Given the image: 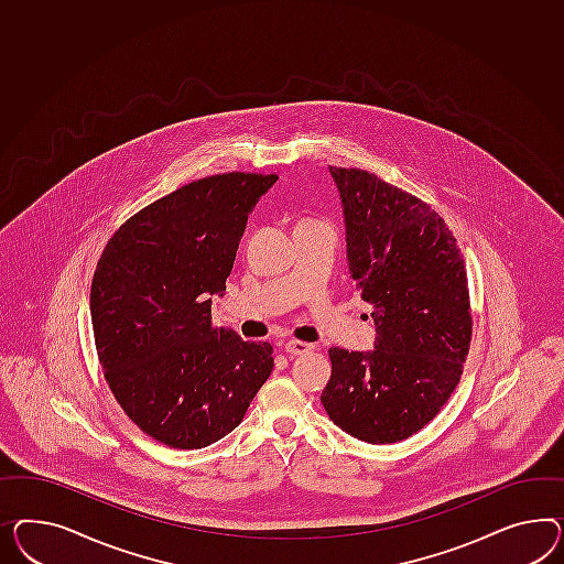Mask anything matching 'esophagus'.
<instances>
[{
    "label": "esophagus",
    "mask_w": 564,
    "mask_h": 564,
    "mask_svg": "<svg viewBox=\"0 0 564 564\" xmlns=\"http://www.w3.org/2000/svg\"><path fill=\"white\" fill-rule=\"evenodd\" d=\"M283 349H285L288 355H305V352H310V350L314 349V345L304 343V340H288V343L283 345Z\"/></svg>",
    "instance_id": "obj_1"
}]
</instances>
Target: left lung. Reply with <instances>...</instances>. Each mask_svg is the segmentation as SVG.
I'll return each mask as SVG.
<instances>
[{"instance_id":"left-lung-1","label":"left lung","mask_w":564,"mask_h":564,"mask_svg":"<svg viewBox=\"0 0 564 564\" xmlns=\"http://www.w3.org/2000/svg\"><path fill=\"white\" fill-rule=\"evenodd\" d=\"M347 226L350 279L371 305L376 349L328 350L330 421L361 442L397 443L456 390L473 338L456 238L421 198L359 167L330 166Z\"/></svg>"}]
</instances>
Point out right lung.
<instances>
[{
    "label": "right lung",
    "instance_id": "1",
    "mask_svg": "<svg viewBox=\"0 0 564 564\" xmlns=\"http://www.w3.org/2000/svg\"><path fill=\"white\" fill-rule=\"evenodd\" d=\"M274 174L228 172L184 184L129 217L91 279L98 361L135 425L174 449H200L242 423L273 371V347L212 321L248 214Z\"/></svg>",
    "mask_w": 564,
    "mask_h": 564
}]
</instances>
